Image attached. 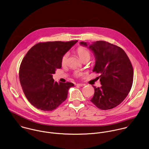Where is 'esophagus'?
I'll use <instances>...</instances> for the list:
<instances>
[{
    "label": "esophagus",
    "instance_id": "obj_1",
    "mask_svg": "<svg viewBox=\"0 0 149 149\" xmlns=\"http://www.w3.org/2000/svg\"><path fill=\"white\" fill-rule=\"evenodd\" d=\"M77 86H84L85 85V84H77V85H76Z\"/></svg>",
    "mask_w": 149,
    "mask_h": 149
}]
</instances>
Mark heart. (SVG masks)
<instances>
[{"label": "heart", "instance_id": "b5f03b06", "mask_svg": "<svg viewBox=\"0 0 149 149\" xmlns=\"http://www.w3.org/2000/svg\"><path fill=\"white\" fill-rule=\"evenodd\" d=\"M76 53L78 55L79 59L82 61L84 59L89 60L90 58V52L89 51L84 47H79L76 50ZM68 54H65L61 58V63L63 65H65L67 63V59H68ZM81 75L80 73H76L75 76L79 77Z\"/></svg>", "mask_w": 149, "mask_h": 149}]
</instances>
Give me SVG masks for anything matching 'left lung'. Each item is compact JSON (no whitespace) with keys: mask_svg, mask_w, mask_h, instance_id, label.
Segmentation results:
<instances>
[{"mask_svg":"<svg viewBox=\"0 0 149 149\" xmlns=\"http://www.w3.org/2000/svg\"><path fill=\"white\" fill-rule=\"evenodd\" d=\"M80 44L93 51L95 58L93 72L100 74L97 78L101 86H93L94 94L90 101L102 110L117 107L126 98L132 85L134 71L128 56L118 46L104 41L91 45L82 41Z\"/></svg>","mask_w":149,"mask_h":149,"instance_id":"obj_1","label":"left lung"}]
</instances>
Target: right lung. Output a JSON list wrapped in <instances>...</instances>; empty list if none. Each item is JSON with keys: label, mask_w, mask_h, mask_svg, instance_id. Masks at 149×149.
<instances>
[{"label": "right lung", "mask_w": 149, "mask_h": 149, "mask_svg": "<svg viewBox=\"0 0 149 149\" xmlns=\"http://www.w3.org/2000/svg\"><path fill=\"white\" fill-rule=\"evenodd\" d=\"M77 41L39 42L24 58L19 67V81L28 100L36 108L51 111L66 100L68 89L74 85L58 84L52 74L61 67L62 56Z\"/></svg>", "instance_id": "obj_1"}]
</instances>
